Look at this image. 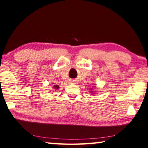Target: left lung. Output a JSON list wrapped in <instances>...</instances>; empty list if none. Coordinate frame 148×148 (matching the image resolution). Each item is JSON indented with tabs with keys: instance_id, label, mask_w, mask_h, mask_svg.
Wrapping results in <instances>:
<instances>
[{
	"instance_id": "8db88e82",
	"label": "left lung",
	"mask_w": 148,
	"mask_h": 148,
	"mask_svg": "<svg viewBox=\"0 0 148 148\" xmlns=\"http://www.w3.org/2000/svg\"><path fill=\"white\" fill-rule=\"evenodd\" d=\"M94 89L95 88H94L93 87H91V88L89 89V92H90V93H92V92H93V91H92V90H94Z\"/></svg>"
}]
</instances>
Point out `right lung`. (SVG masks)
<instances>
[{"label":"right lung","mask_w":148,"mask_h":148,"mask_svg":"<svg viewBox=\"0 0 148 148\" xmlns=\"http://www.w3.org/2000/svg\"><path fill=\"white\" fill-rule=\"evenodd\" d=\"M53 89L55 90V91H56V90L58 89L59 88V86H57V85H54L53 87Z\"/></svg>","instance_id":"1"}]
</instances>
